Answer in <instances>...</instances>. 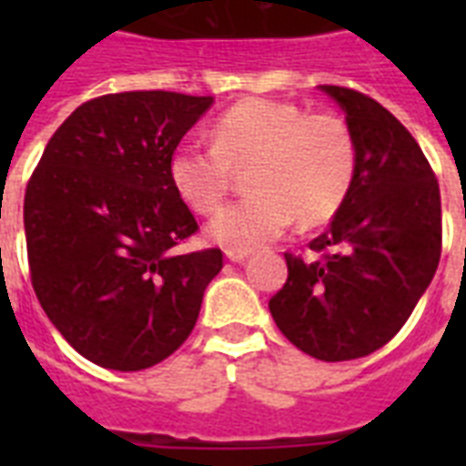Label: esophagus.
Wrapping results in <instances>:
<instances>
[{"label": "esophagus", "mask_w": 466, "mask_h": 466, "mask_svg": "<svg viewBox=\"0 0 466 466\" xmlns=\"http://www.w3.org/2000/svg\"><path fill=\"white\" fill-rule=\"evenodd\" d=\"M225 256L229 258L232 263H241V261H247L248 256H251V248H225Z\"/></svg>", "instance_id": "34e87169"}]
</instances>
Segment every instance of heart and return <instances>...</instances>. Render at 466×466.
<instances>
[{
	"label": "heart",
	"mask_w": 466,
	"mask_h": 466,
	"mask_svg": "<svg viewBox=\"0 0 466 466\" xmlns=\"http://www.w3.org/2000/svg\"><path fill=\"white\" fill-rule=\"evenodd\" d=\"M248 196L215 215L208 234L229 247H256L280 237L299 219L321 225L343 208L358 171L350 127L336 113L244 98L219 113L212 145L178 142L168 178L190 210L208 215L232 188L234 168H247Z\"/></svg>",
	"instance_id": "b5f03b06"
}]
</instances>
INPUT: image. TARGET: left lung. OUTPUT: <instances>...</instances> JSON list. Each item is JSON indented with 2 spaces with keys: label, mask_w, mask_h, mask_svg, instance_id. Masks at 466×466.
I'll use <instances>...</instances> for the list:
<instances>
[{
  "label": "left lung",
  "mask_w": 466,
  "mask_h": 466,
  "mask_svg": "<svg viewBox=\"0 0 466 466\" xmlns=\"http://www.w3.org/2000/svg\"><path fill=\"white\" fill-rule=\"evenodd\" d=\"M358 149L350 196L309 248L285 254L288 280L268 302L302 353L355 360L390 343L433 280L442 248L441 188L413 135L375 98L321 84Z\"/></svg>",
  "instance_id": "obj_1"
}]
</instances>
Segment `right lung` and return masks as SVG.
<instances>
[{"label": "right lung", "mask_w": 466, "mask_h": 466, "mask_svg": "<svg viewBox=\"0 0 466 466\" xmlns=\"http://www.w3.org/2000/svg\"><path fill=\"white\" fill-rule=\"evenodd\" d=\"M212 96L123 91L82 104L25 186L31 283L69 346L101 368H152L188 339L222 251L174 248L198 222L168 157Z\"/></svg>", "instance_id": "1"}]
</instances>
